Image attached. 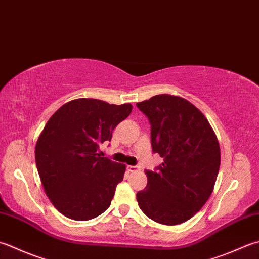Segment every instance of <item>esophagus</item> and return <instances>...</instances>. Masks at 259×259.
Segmentation results:
<instances>
[{"label": "esophagus", "mask_w": 259, "mask_h": 259, "mask_svg": "<svg viewBox=\"0 0 259 259\" xmlns=\"http://www.w3.org/2000/svg\"><path fill=\"white\" fill-rule=\"evenodd\" d=\"M126 169H128V171H137L139 169L138 166H131V165H128L126 166Z\"/></svg>", "instance_id": "34e87169"}]
</instances>
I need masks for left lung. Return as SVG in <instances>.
Masks as SVG:
<instances>
[{
	"mask_svg": "<svg viewBox=\"0 0 259 259\" xmlns=\"http://www.w3.org/2000/svg\"><path fill=\"white\" fill-rule=\"evenodd\" d=\"M137 106L150 121L153 151L164 158L158 170H146L147 185L137 193L139 207L158 224H183L213 192L219 141L204 114L181 96L158 94Z\"/></svg>",
	"mask_w": 259,
	"mask_h": 259,
	"instance_id": "left-lung-1",
	"label": "left lung"
}]
</instances>
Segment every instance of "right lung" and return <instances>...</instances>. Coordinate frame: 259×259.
<instances>
[{"instance_id": "right-lung-1", "label": "right lung", "mask_w": 259, "mask_h": 259, "mask_svg": "<svg viewBox=\"0 0 259 259\" xmlns=\"http://www.w3.org/2000/svg\"><path fill=\"white\" fill-rule=\"evenodd\" d=\"M131 111L130 103L76 99L46 123L35 144V164L46 194L65 217L91 220L110 206L125 165L101 157L100 146Z\"/></svg>"}]
</instances>
